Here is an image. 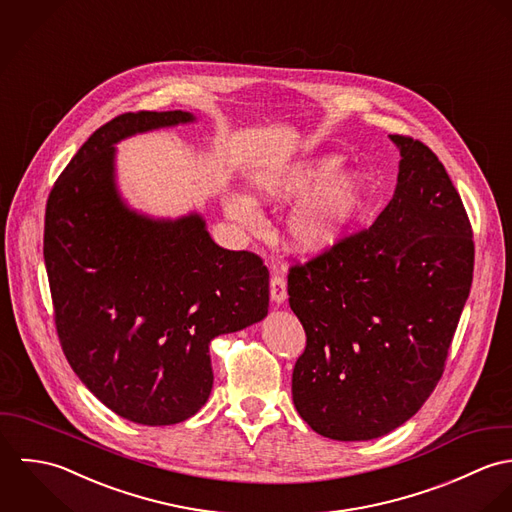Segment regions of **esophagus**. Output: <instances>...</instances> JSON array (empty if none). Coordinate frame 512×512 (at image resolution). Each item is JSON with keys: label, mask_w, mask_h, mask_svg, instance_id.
Wrapping results in <instances>:
<instances>
[{"label": "esophagus", "mask_w": 512, "mask_h": 512, "mask_svg": "<svg viewBox=\"0 0 512 512\" xmlns=\"http://www.w3.org/2000/svg\"><path fill=\"white\" fill-rule=\"evenodd\" d=\"M287 299V281L281 273H275L271 277V301L275 305H283Z\"/></svg>", "instance_id": "34e87169"}]
</instances>
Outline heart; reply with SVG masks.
<instances>
[{
  "label": "heart",
  "mask_w": 512,
  "mask_h": 512,
  "mask_svg": "<svg viewBox=\"0 0 512 512\" xmlns=\"http://www.w3.org/2000/svg\"><path fill=\"white\" fill-rule=\"evenodd\" d=\"M342 162V156L328 154L261 176L253 184L255 204H291L309 196L287 223L289 243L301 253H320L338 243L366 202V174L362 170L338 174ZM225 211L245 229H257L261 223L255 205L243 196L227 198Z\"/></svg>",
  "instance_id": "heart-1"
}]
</instances>
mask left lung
<instances>
[{"instance_id":"obj_1","label":"left lung","mask_w":512,"mask_h":512,"mask_svg":"<svg viewBox=\"0 0 512 512\" xmlns=\"http://www.w3.org/2000/svg\"><path fill=\"white\" fill-rule=\"evenodd\" d=\"M390 138L402 156L390 204L289 271V305L307 332L293 402L336 441L382 437L425 404L473 281L471 223L443 164L419 140Z\"/></svg>"}]
</instances>
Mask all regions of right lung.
I'll list each match as a JSON object with an SVG mask.
<instances>
[{
  "label": "right lung",
  "instance_id": "right-lung-1",
  "mask_svg": "<svg viewBox=\"0 0 512 512\" xmlns=\"http://www.w3.org/2000/svg\"><path fill=\"white\" fill-rule=\"evenodd\" d=\"M184 110L126 112L101 126L55 182L43 257L63 352L120 417L172 425L213 386L209 342L267 316L269 271L219 247L200 213L154 219L122 202L114 144L194 122Z\"/></svg>",
  "mask_w": 512,
  "mask_h": 512
}]
</instances>
